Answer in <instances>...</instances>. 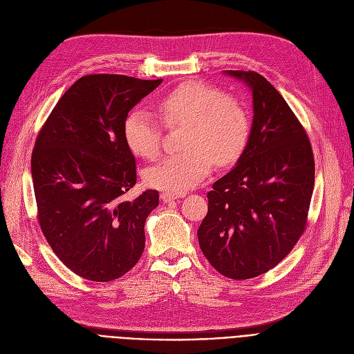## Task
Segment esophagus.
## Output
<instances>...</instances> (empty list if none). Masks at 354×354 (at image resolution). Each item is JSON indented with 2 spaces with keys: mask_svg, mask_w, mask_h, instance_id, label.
I'll return each mask as SVG.
<instances>
[{
  "mask_svg": "<svg viewBox=\"0 0 354 354\" xmlns=\"http://www.w3.org/2000/svg\"><path fill=\"white\" fill-rule=\"evenodd\" d=\"M180 195H175V194H171V192H162L160 194V198L163 203H172L175 201V199H179Z\"/></svg>",
  "mask_w": 354,
  "mask_h": 354,
  "instance_id": "obj_1",
  "label": "esophagus"
}]
</instances>
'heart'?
<instances>
[{
    "label": "heart",
    "mask_w": 354,
    "mask_h": 354,
    "mask_svg": "<svg viewBox=\"0 0 354 354\" xmlns=\"http://www.w3.org/2000/svg\"><path fill=\"white\" fill-rule=\"evenodd\" d=\"M167 126H185L183 150L167 155L145 169L149 187L172 194L195 188L212 171L214 162H234L248 145L250 115L245 104L208 84L189 82L158 104ZM124 139L136 156L153 159L162 146L159 120L146 110H133L124 121Z\"/></svg>",
    "instance_id": "1"
}]
</instances>
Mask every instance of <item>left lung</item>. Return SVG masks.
<instances>
[{"label": "left lung", "instance_id": "1", "mask_svg": "<svg viewBox=\"0 0 354 354\" xmlns=\"http://www.w3.org/2000/svg\"><path fill=\"white\" fill-rule=\"evenodd\" d=\"M253 95V122L237 165L214 182L198 241L211 266L250 279L283 260L305 232L315 163L308 136L276 88L254 71H227Z\"/></svg>", "mask_w": 354, "mask_h": 354}]
</instances>
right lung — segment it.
<instances>
[{
  "label": "right lung",
  "instance_id": "obj_1",
  "mask_svg": "<svg viewBox=\"0 0 354 354\" xmlns=\"http://www.w3.org/2000/svg\"><path fill=\"white\" fill-rule=\"evenodd\" d=\"M160 82L85 75L39 131L32 153L37 220L55 254L86 281L121 278L145 250V223L159 192L124 199L137 175L122 129L133 106Z\"/></svg>",
  "mask_w": 354,
  "mask_h": 354
}]
</instances>
